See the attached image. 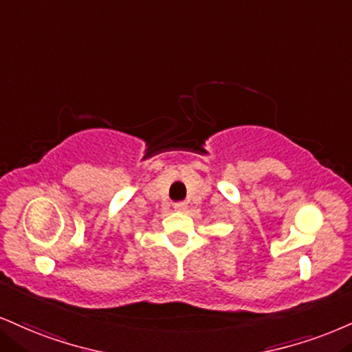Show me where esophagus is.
<instances>
[{
  "label": "esophagus",
  "instance_id": "obj_1",
  "mask_svg": "<svg viewBox=\"0 0 352 352\" xmlns=\"http://www.w3.org/2000/svg\"><path fill=\"white\" fill-rule=\"evenodd\" d=\"M173 208H175V211H180V213H185V211H187V203L185 201H179V203H175V205H173Z\"/></svg>",
  "mask_w": 352,
  "mask_h": 352
}]
</instances>
